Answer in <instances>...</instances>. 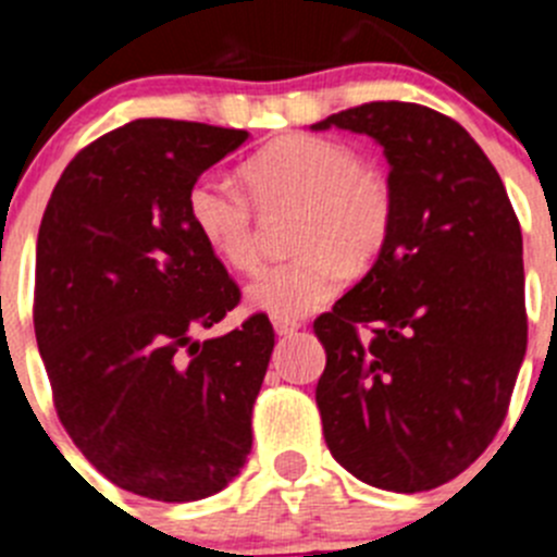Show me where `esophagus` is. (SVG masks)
I'll return each mask as SVG.
<instances>
[{"label": "esophagus", "mask_w": 557, "mask_h": 557, "mask_svg": "<svg viewBox=\"0 0 557 557\" xmlns=\"http://www.w3.org/2000/svg\"><path fill=\"white\" fill-rule=\"evenodd\" d=\"M272 324H274V333L277 335H294L299 327H302V324L294 322V319H274Z\"/></svg>", "instance_id": "esophagus-1"}]
</instances>
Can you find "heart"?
Instances as JSON below:
<instances>
[{
	"instance_id": "heart-1",
	"label": "heart",
	"mask_w": 557,
	"mask_h": 557,
	"mask_svg": "<svg viewBox=\"0 0 557 557\" xmlns=\"http://www.w3.org/2000/svg\"><path fill=\"white\" fill-rule=\"evenodd\" d=\"M242 180L263 210L299 208L294 260L260 272L247 305L272 319H302L333 302L349 269L372 267L394 230V191L347 144L319 135H285L244 163ZM188 219L205 247L235 272L260 263L252 208L242 194L202 177L188 191Z\"/></svg>"
}]
</instances>
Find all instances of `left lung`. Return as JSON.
I'll use <instances>...</instances> for the list:
<instances>
[{
	"label": "left lung",
	"instance_id": "obj_1",
	"mask_svg": "<svg viewBox=\"0 0 557 557\" xmlns=\"http://www.w3.org/2000/svg\"><path fill=\"white\" fill-rule=\"evenodd\" d=\"M330 127L383 147L394 230L313 322L324 441L374 488L430 491L474 463L508 413L528 349L522 230L497 169L449 116L369 102L310 124Z\"/></svg>",
	"mask_w": 557,
	"mask_h": 557
}]
</instances>
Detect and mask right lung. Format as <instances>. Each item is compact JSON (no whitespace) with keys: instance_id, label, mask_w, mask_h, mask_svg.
<instances>
[{"instance_id":"right-lung-1","label":"right lung","mask_w":557,"mask_h":557,"mask_svg":"<svg viewBox=\"0 0 557 557\" xmlns=\"http://www.w3.org/2000/svg\"><path fill=\"white\" fill-rule=\"evenodd\" d=\"M249 138L135 119L60 174L35 247V338L54 408L119 488L194 503L252 449V405L274 349L263 313L199 341L242 299L188 219V191Z\"/></svg>"}]
</instances>
